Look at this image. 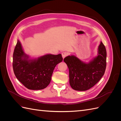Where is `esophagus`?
Returning a JSON list of instances; mask_svg holds the SVG:
<instances>
[{"label": "esophagus", "mask_w": 121, "mask_h": 121, "mask_svg": "<svg viewBox=\"0 0 121 121\" xmlns=\"http://www.w3.org/2000/svg\"><path fill=\"white\" fill-rule=\"evenodd\" d=\"M61 55H62V57H63V58H64L65 57H66L67 56H68L69 53L67 52H63L61 53Z\"/></svg>", "instance_id": "1"}]
</instances>
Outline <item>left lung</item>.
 <instances>
[{
    "label": "left lung",
    "mask_w": 121,
    "mask_h": 121,
    "mask_svg": "<svg viewBox=\"0 0 121 121\" xmlns=\"http://www.w3.org/2000/svg\"><path fill=\"white\" fill-rule=\"evenodd\" d=\"M64 61L69 69V82L73 89L86 91L93 87L104 76L107 65V51L101 42L98 55L89 64L84 63L77 57H65Z\"/></svg>",
    "instance_id": "8db88e82"
}]
</instances>
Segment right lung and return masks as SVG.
Here are the masks:
<instances>
[{"label": "right lung", "mask_w": 121, "mask_h": 121, "mask_svg": "<svg viewBox=\"0 0 121 121\" xmlns=\"http://www.w3.org/2000/svg\"><path fill=\"white\" fill-rule=\"evenodd\" d=\"M19 40L13 53V70L17 80L31 90H41L48 86L54 69L63 61L61 54H46L38 59L28 60Z\"/></svg>", "instance_id": "add662e5"}]
</instances>
